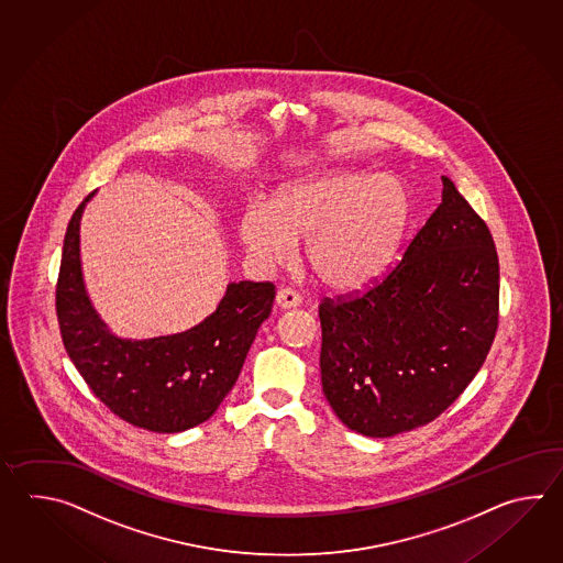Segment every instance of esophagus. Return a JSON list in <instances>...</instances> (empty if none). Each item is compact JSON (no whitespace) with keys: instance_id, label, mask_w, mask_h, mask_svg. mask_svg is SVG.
<instances>
[{"instance_id":"esophagus-1","label":"esophagus","mask_w":563,"mask_h":563,"mask_svg":"<svg viewBox=\"0 0 563 563\" xmlns=\"http://www.w3.org/2000/svg\"><path fill=\"white\" fill-rule=\"evenodd\" d=\"M276 303L282 310H291V308H298L299 303H301V298H299L298 291L284 287V289L277 291Z\"/></svg>"}]
</instances>
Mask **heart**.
<instances>
[{
  "label": "heart",
  "mask_w": 563,
  "mask_h": 563,
  "mask_svg": "<svg viewBox=\"0 0 563 563\" xmlns=\"http://www.w3.org/2000/svg\"><path fill=\"white\" fill-rule=\"evenodd\" d=\"M408 219L410 197L395 177L323 170L282 185L272 203L247 205L240 240L269 269L289 262L306 238V260L323 286L354 291L393 264Z\"/></svg>",
  "instance_id": "heart-1"
}]
</instances>
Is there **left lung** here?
I'll use <instances>...</instances> for the list:
<instances>
[{
    "label": "left lung",
    "mask_w": 563,
    "mask_h": 563,
    "mask_svg": "<svg viewBox=\"0 0 563 563\" xmlns=\"http://www.w3.org/2000/svg\"><path fill=\"white\" fill-rule=\"evenodd\" d=\"M499 320L489 228L455 183L376 286L323 299L322 388L335 417L372 439L437 419L475 378Z\"/></svg>",
    "instance_id": "8db88e82"
}]
</instances>
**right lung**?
Listing matches in <instances>:
<instances>
[{
  "label": "right lung",
  "instance_id": "1",
  "mask_svg": "<svg viewBox=\"0 0 563 563\" xmlns=\"http://www.w3.org/2000/svg\"><path fill=\"white\" fill-rule=\"evenodd\" d=\"M66 229L56 313L62 342L90 390L117 417L153 432H183L213 417L238 383L260 325L269 318L276 287L231 282L217 310L180 334L146 340L110 332L86 294L80 264V219Z\"/></svg>",
  "mask_w": 563,
  "mask_h": 563
}]
</instances>
